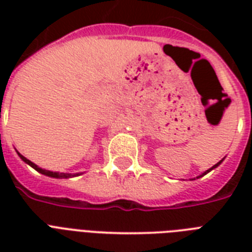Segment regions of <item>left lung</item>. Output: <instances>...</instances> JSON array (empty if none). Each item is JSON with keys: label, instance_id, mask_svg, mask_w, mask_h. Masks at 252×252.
Here are the masks:
<instances>
[{"label": "left lung", "instance_id": "1", "mask_svg": "<svg viewBox=\"0 0 252 252\" xmlns=\"http://www.w3.org/2000/svg\"><path fill=\"white\" fill-rule=\"evenodd\" d=\"M221 162H222V161H220V162H219V163H216V165H215V166H213V167H211V168H209V170H207V171L204 172L203 175H200V176H204V175H205V174H208V172L211 171V170H213V168H216V167H217V166H219V165H220V163H221ZM200 176H197V178H200Z\"/></svg>", "mask_w": 252, "mask_h": 252}]
</instances>
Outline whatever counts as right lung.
Masks as SVG:
<instances>
[{
	"label": "right lung",
	"mask_w": 252,
	"mask_h": 252,
	"mask_svg": "<svg viewBox=\"0 0 252 252\" xmlns=\"http://www.w3.org/2000/svg\"><path fill=\"white\" fill-rule=\"evenodd\" d=\"M18 156L21 157L22 161H25L27 165H30L32 168H35L36 171H39L40 174H43V175H47V176H51V178H72V176H76V175H80V174H65V172H55V171H49V170H44V168H40L39 166H36L35 163H32V162L30 161V159H27L26 157H23L22 154L18 153Z\"/></svg>",
	"instance_id": "add662e5"
}]
</instances>
